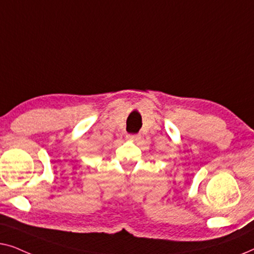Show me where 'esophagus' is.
Wrapping results in <instances>:
<instances>
[{
    "mask_svg": "<svg viewBox=\"0 0 254 254\" xmlns=\"http://www.w3.org/2000/svg\"><path fill=\"white\" fill-rule=\"evenodd\" d=\"M127 138L131 141H138L141 138V136L140 135H127Z\"/></svg>",
    "mask_w": 254,
    "mask_h": 254,
    "instance_id": "esophagus-1",
    "label": "esophagus"
}]
</instances>
